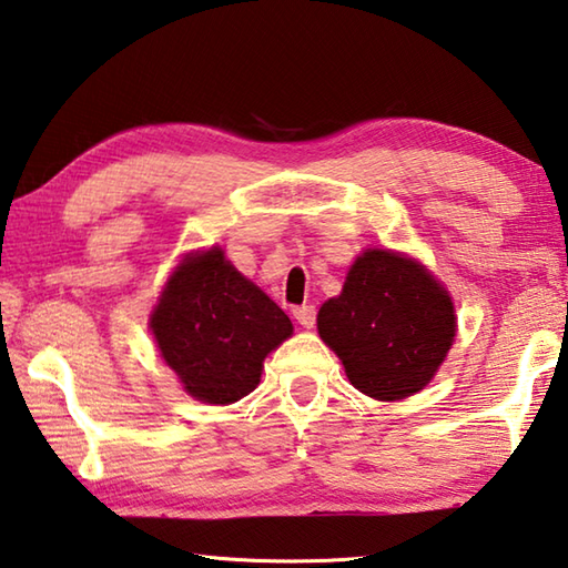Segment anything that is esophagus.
<instances>
[{
	"label": "esophagus",
	"instance_id": "34e87169",
	"mask_svg": "<svg viewBox=\"0 0 568 568\" xmlns=\"http://www.w3.org/2000/svg\"><path fill=\"white\" fill-rule=\"evenodd\" d=\"M293 315H295V320L297 323H301L303 327H313L315 325V305H297L295 311H293Z\"/></svg>",
	"mask_w": 568,
	"mask_h": 568
}]
</instances>
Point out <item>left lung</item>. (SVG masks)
Returning <instances> with one entry per match:
<instances>
[{
	"label": "left lung",
	"instance_id": "8db88e82",
	"mask_svg": "<svg viewBox=\"0 0 568 568\" xmlns=\"http://www.w3.org/2000/svg\"><path fill=\"white\" fill-rule=\"evenodd\" d=\"M455 305L419 263L367 251L343 293L317 313L320 337L343 359L359 392L402 399L425 387L455 339Z\"/></svg>",
	"mask_w": 568,
	"mask_h": 568
}]
</instances>
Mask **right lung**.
Segmentation results:
<instances>
[{
	"label": "right lung",
	"mask_w": 568,
	"mask_h": 568,
	"mask_svg": "<svg viewBox=\"0 0 568 568\" xmlns=\"http://www.w3.org/2000/svg\"><path fill=\"white\" fill-rule=\"evenodd\" d=\"M151 329L189 395L231 405L261 383L265 355L293 335V323L221 248H211L173 271Z\"/></svg>",
	"instance_id": "right-lung-1"
}]
</instances>
